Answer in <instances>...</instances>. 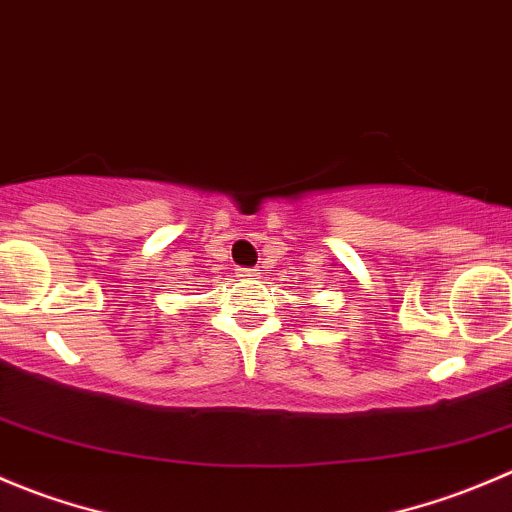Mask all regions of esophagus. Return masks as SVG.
<instances>
[{
    "instance_id": "1",
    "label": "esophagus",
    "mask_w": 512,
    "mask_h": 512,
    "mask_svg": "<svg viewBox=\"0 0 512 512\" xmlns=\"http://www.w3.org/2000/svg\"><path fill=\"white\" fill-rule=\"evenodd\" d=\"M257 275V270H252V267H240V270H237V277H255Z\"/></svg>"
}]
</instances>
